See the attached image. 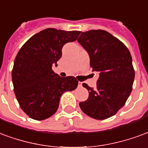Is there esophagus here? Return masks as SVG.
I'll return each mask as SVG.
<instances>
[{"mask_svg":"<svg viewBox=\"0 0 148 148\" xmlns=\"http://www.w3.org/2000/svg\"><path fill=\"white\" fill-rule=\"evenodd\" d=\"M82 84H83L82 82H78V86H79V87H82Z\"/></svg>","mask_w":148,"mask_h":148,"instance_id":"obj_1","label":"esophagus"}]
</instances>
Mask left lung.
Masks as SVG:
<instances>
[{"instance_id":"8db88e82","label":"left lung","mask_w":148,"mask_h":148,"mask_svg":"<svg viewBox=\"0 0 148 148\" xmlns=\"http://www.w3.org/2000/svg\"><path fill=\"white\" fill-rule=\"evenodd\" d=\"M77 41L88 53L92 71L99 74L95 88L83 84L89 97L79 102V107L94 119L109 118L122 108L132 90L131 53L124 43L103 30L82 32Z\"/></svg>"}]
</instances>
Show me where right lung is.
<instances>
[{
	"label": "right lung",
	"instance_id": "1",
	"mask_svg": "<svg viewBox=\"0 0 148 148\" xmlns=\"http://www.w3.org/2000/svg\"><path fill=\"white\" fill-rule=\"evenodd\" d=\"M80 31L47 28L26 42L15 58L12 71L14 92L29 117L42 121L56 113L64 92L75 90L74 76L61 77L52 70L61 58L64 44L77 39Z\"/></svg>",
	"mask_w": 148,
	"mask_h": 148
}]
</instances>
